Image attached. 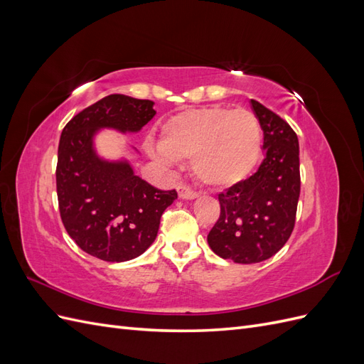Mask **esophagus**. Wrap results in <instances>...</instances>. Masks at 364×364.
I'll return each instance as SVG.
<instances>
[{"mask_svg":"<svg viewBox=\"0 0 364 364\" xmlns=\"http://www.w3.org/2000/svg\"><path fill=\"white\" fill-rule=\"evenodd\" d=\"M178 194H179L181 199H186V200H193V199H196L197 196H199V193L188 188V186H185V185L178 186Z\"/></svg>","mask_w":364,"mask_h":364,"instance_id":"esophagus-1","label":"esophagus"}]
</instances>
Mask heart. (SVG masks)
<instances>
[{"label": "heart", "mask_w": 364, "mask_h": 364, "mask_svg": "<svg viewBox=\"0 0 364 364\" xmlns=\"http://www.w3.org/2000/svg\"><path fill=\"white\" fill-rule=\"evenodd\" d=\"M261 146L259 121L249 109H190L164 124L156 159L171 164L174 158L191 156L196 178L225 190L243 183L255 171Z\"/></svg>", "instance_id": "b5f03b06"}]
</instances>
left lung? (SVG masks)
<instances>
[{"label":"left lung","instance_id":"1","mask_svg":"<svg viewBox=\"0 0 364 364\" xmlns=\"http://www.w3.org/2000/svg\"><path fill=\"white\" fill-rule=\"evenodd\" d=\"M264 132V159L255 174L218 194L220 217L208 245L238 264L266 261L290 238L301 193L299 141L289 123L250 100Z\"/></svg>","mask_w":364,"mask_h":364}]
</instances>
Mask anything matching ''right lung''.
Masks as SVG:
<instances>
[{
	"mask_svg": "<svg viewBox=\"0 0 364 364\" xmlns=\"http://www.w3.org/2000/svg\"><path fill=\"white\" fill-rule=\"evenodd\" d=\"M151 100L107 95L77 114L63 127L56 186L62 223L83 252L107 262H123L144 253L158 235L161 215L176 199L142 181L126 159L97 155L100 129L136 134L155 117Z\"/></svg>",
	"mask_w": 364,
	"mask_h": 364,
	"instance_id": "obj_1",
	"label": "right lung"
}]
</instances>
